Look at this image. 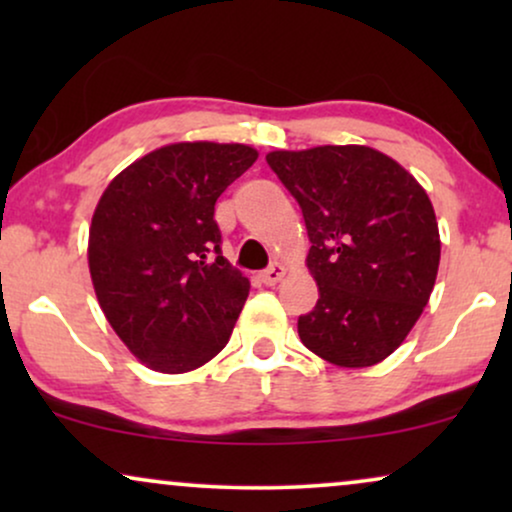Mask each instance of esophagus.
Returning <instances> with one entry per match:
<instances>
[{"label": "esophagus", "instance_id": "esophagus-1", "mask_svg": "<svg viewBox=\"0 0 512 512\" xmlns=\"http://www.w3.org/2000/svg\"><path fill=\"white\" fill-rule=\"evenodd\" d=\"M282 277H284V265L282 263H272L268 270L261 272V282L265 286H275Z\"/></svg>", "mask_w": 512, "mask_h": 512}]
</instances>
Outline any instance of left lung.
Returning a JSON list of instances; mask_svg holds the SVG:
<instances>
[{
	"label": "left lung",
	"mask_w": 512,
	"mask_h": 512,
	"mask_svg": "<svg viewBox=\"0 0 512 512\" xmlns=\"http://www.w3.org/2000/svg\"><path fill=\"white\" fill-rule=\"evenodd\" d=\"M272 172L303 209L319 284L298 317L303 345L342 368L394 352L429 303L440 263L438 223L417 179L368 146L272 151Z\"/></svg>",
	"instance_id": "obj_1"
}]
</instances>
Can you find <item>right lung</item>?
<instances>
[{
    "label": "right lung",
    "mask_w": 512,
    "mask_h": 512,
    "mask_svg": "<svg viewBox=\"0 0 512 512\" xmlns=\"http://www.w3.org/2000/svg\"><path fill=\"white\" fill-rule=\"evenodd\" d=\"M256 158L244 144H170L125 167L97 202L88 237L97 300L158 373L205 366L230 340L249 279L221 254L214 205Z\"/></svg>",
    "instance_id": "add662e5"
}]
</instances>
